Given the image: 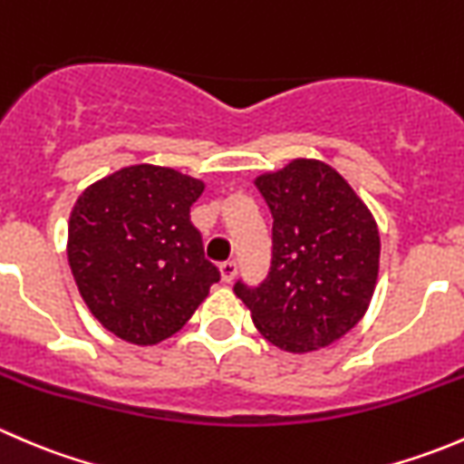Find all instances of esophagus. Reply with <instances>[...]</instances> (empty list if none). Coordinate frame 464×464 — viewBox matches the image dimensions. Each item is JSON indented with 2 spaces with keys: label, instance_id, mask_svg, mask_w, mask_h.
<instances>
[{
  "label": "esophagus",
  "instance_id": "esophagus-1",
  "mask_svg": "<svg viewBox=\"0 0 464 464\" xmlns=\"http://www.w3.org/2000/svg\"><path fill=\"white\" fill-rule=\"evenodd\" d=\"M236 274H237V265L233 260H227L219 265V276H222L224 283H231V280L236 278Z\"/></svg>",
  "mask_w": 464,
  "mask_h": 464
}]
</instances>
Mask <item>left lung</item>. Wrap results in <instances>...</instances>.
I'll list each match as a JSON object with an SVG mask.
<instances>
[{
	"label": "left lung",
	"instance_id": "8db88e82",
	"mask_svg": "<svg viewBox=\"0 0 464 464\" xmlns=\"http://www.w3.org/2000/svg\"><path fill=\"white\" fill-rule=\"evenodd\" d=\"M274 218L269 276L236 296L269 343L303 354L348 334L379 276V228L353 186L319 159H292L254 179Z\"/></svg>",
	"mask_w": 464,
	"mask_h": 464
}]
</instances>
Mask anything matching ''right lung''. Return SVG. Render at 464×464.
I'll return each mask as SVG.
<instances>
[{
  "label": "right lung",
  "mask_w": 464,
  "mask_h": 464,
  "mask_svg": "<svg viewBox=\"0 0 464 464\" xmlns=\"http://www.w3.org/2000/svg\"><path fill=\"white\" fill-rule=\"evenodd\" d=\"M204 181L137 163L93 181L69 218L67 258L82 301L105 330L154 345L186 325L218 266L204 258L190 206Z\"/></svg>",
  "instance_id": "1"
}]
</instances>
